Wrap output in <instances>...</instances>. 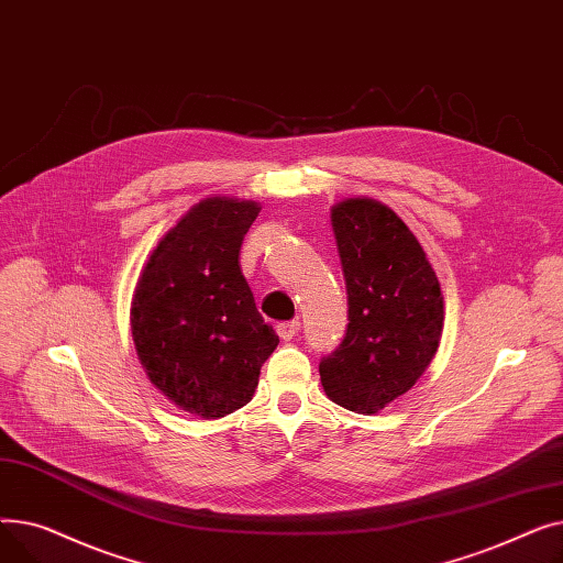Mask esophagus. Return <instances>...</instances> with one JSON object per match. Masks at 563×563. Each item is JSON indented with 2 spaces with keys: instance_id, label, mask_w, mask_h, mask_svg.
Wrapping results in <instances>:
<instances>
[{
  "instance_id": "34e87169",
  "label": "esophagus",
  "mask_w": 563,
  "mask_h": 563,
  "mask_svg": "<svg viewBox=\"0 0 563 563\" xmlns=\"http://www.w3.org/2000/svg\"><path fill=\"white\" fill-rule=\"evenodd\" d=\"M276 331H278V335H280L283 340H291V338H297V335H299V331H301V321H299V319L283 321V323H278Z\"/></svg>"
}]
</instances>
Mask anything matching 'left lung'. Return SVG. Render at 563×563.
Returning <instances> with one entry per match:
<instances>
[{"instance_id": "left-lung-1", "label": "left lung", "mask_w": 563, "mask_h": 563, "mask_svg": "<svg viewBox=\"0 0 563 563\" xmlns=\"http://www.w3.org/2000/svg\"><path fill=\"white\" fill-rule=\"evenodd\" d=\"M331 219L349 323L319 363L321 386L349 410L378 412L433 361L445 319L442 294L416 234L386 205L351 198L333 207Z\"/></svg>"}]
</instances>
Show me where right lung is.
Wrapping results in <instances>:
<instances>
[{
  "instance_id": "right-lung-1",
  "label": "right lung",
  "mask_w": 563,
  "mask_h": 563,
  "mask_svg": "<svg viewBox=\"0 0 563 563\" xmlns=\"http://www.w3.org/2000/svg\"><path fill=\"white\" fill-rule=\"evenodd\" d=\"M260 207L207 198L153 251L132 299V338L155 386L183 410L214 420L246 406L278 346L240 269Z\"/></svg>"
}]
</instances>
